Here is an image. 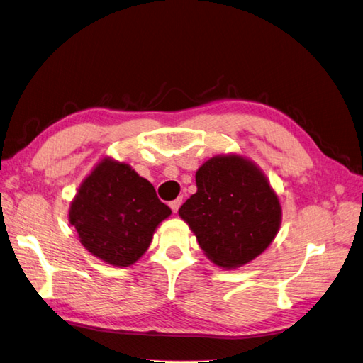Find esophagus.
Instances as JSON below:
<instances>
[{"instance_id":"esophagus-1","label":"esophagus","mask_w":363,"mask_h":363,"mask_svg":"<svg viewBox=\"0 0 363 363\" xmlns=\"http://www.w3.org/2000/svg\"><path fill=\"white\" fill-rule=\"evenodd\" d=\"M182 203H183V199H182V197H179L177 200H174V201H171V203H169V206H171V209H172V212H175V213H177V211L180 209V206H182Z\"/></svg>"}]
</instances>
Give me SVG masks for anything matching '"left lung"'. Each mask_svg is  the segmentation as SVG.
<instances>
[{
	"instance_id": "1",
	"label": "left lung",
	"mask_w": 363,
	"mask_h": 363,
	"mask_svg": "<svg viewBox=\"0 0 363 363\" xmlns=\"http://www.w3.org/2000/svg\"><path fill=\"white\" fill-rule=\"evenodd\" d=\"M197 192L180 217L217 266L235 269L266 250L281 224V204L264 174L240 155H217L195 174Z\"/></svg>"
}]
</instances>
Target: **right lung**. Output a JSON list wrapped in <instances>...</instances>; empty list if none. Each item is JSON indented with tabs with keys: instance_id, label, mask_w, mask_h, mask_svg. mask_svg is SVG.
Here are the masks:
<instances>
[{
	"instance_id": "add662e5",
	"label": "right lung",
	"mask_w": 363,
	"mask_h": 363,
	"mask_svg": "<svg viewBox=\"0 0 363 363\" xmlns=\"http://www.w3.org/2000/svg\"><path fill=\"white\" fill-rule=\"evenodd\" d=\"M171 209L130 164L104 159L81 184L68 218L82 246L117 267H128L150 247Z\"/></svg>"
}]
</instances>
